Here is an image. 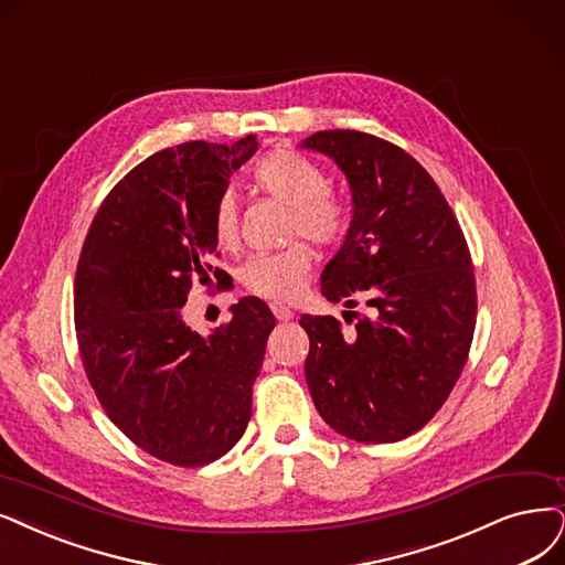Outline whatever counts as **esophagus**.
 <instances>
[{"label": "esophagus", "instance_id": "esophagus-1", "mask_svg": "<svg viewBox=\"0 0 565 565\" xmlns=\"http://www.w3.org/2000/svg\"><path fill=\"white\" fill-rule=\"evenodd\" d=\"M269 307H271V315H275L279 321H290V319H294V309H288L286 305L271 302Z\"/></svg>", "mask_w": 565, "mask_h": 565}]
</instances>
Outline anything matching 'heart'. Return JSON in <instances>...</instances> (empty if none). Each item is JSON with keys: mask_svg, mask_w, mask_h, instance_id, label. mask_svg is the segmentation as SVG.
Segmentation results:
<instances>
[{"mask_svg": "<svg viewBox=\"0 0 565 565\" xmlns=\"http://www.w3.org/2000/svg\"><path fill=\"white\" fill-rule=\"evenodd\" d=\"M254 183L263 193L290 206V233L315 244H335L349 225L344 204L326 191L328 179L305 156L279 149L263 156L254 167ZM212 233L218 246L230 248L237 242V202L225 193L212 214ZM311 271V256L302 244L279 254L248 258L239 279L254 296L265 300H296Z\"/></svg>", "mask_w": 565, "mask_h": 565, "instance_id": "b5f03b06", "label": "heart"}]
</instances>
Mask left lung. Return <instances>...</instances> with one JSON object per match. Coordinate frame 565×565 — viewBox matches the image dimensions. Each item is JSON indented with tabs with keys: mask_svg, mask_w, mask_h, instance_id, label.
I'll list each match as a JSON object with an SVG mask.
<instances>
[{
	"mask_svg": "<svg viewBox=\"0 0 565 565\" xmlns=\"http://www.w3.org/2000/svg\"><path fill=\"white\" fill-rule=\"evenodd\" d=\"M347 177L351 223L321 275L335 317L300 319L309 335L305 377L323 422L349 440L398 443L424 428L461 374L477 315L472 260L451 206L401 146L359 130L300 141Z\"/></svg>",
	"mask_w": 565,
	"mask_h": 565,
	"instance_id": "obj_1",
	"label": "left lung"
}]
</instances>
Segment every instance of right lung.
Returning a JSON list of instances; mask_svg holds the SVG:
<instances>
[{"instance_id":"1","label":"right lung","mask_w":565,"mask_h":565,"mask_svg":"<svg viewBox=\"0 0 565 565\" xmlns=\"http://www.w3.org/2000/svg\"><path fill=\"white\" fill-rule=\"evenodd\" d=\"M256 135L233 146L185 141L146 158L102 202L74 286L81 361L109 419L172 466L200 468L237 445L275 317L258 298L200 335L183 321L193 281L223 271L212 214Z\"/></svg>"}]
</instances>
